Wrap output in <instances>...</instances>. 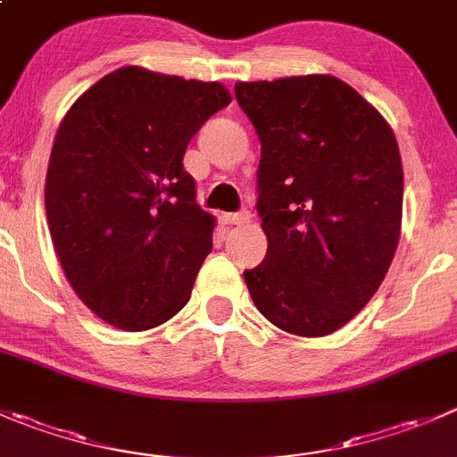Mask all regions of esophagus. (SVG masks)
I'll use <instances>...</instances> for the list:
<instances>
[{"label": "esophagus", "mask_w": 457, "mask_h": 457, "mask_svg": "<svg viewBox=\"0 0 457 457\" xmlns=\"http://www.w3.org/2000/svg\"><path fill=\"white\" fill-rule=\"evenodd\" d=\"M250 219H252V214L247 210L237 212V214H225L223 216V220L228 225H245V223H250Z\"/></svg>", "instance_id": "34e87169"}]
</instances>
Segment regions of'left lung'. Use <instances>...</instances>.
Masks as SVG:
<instances>
[{"instance_id":"1","label":"left lung","mask_w":457,"mask_h":457,"mask_svg":"<svg viewBox=\"0 0 457 457\" xmlns=\"http://www.w3.org/2000/svg\"><path fill=\"white\" fill-rule=\"evenodd\" d=\"M261 140L256 212L268 252L245 270L268 321L323 337L378 292L395 256L404 174L382 113L332 75L237 82Z\"/></svg>"}]
</instances>
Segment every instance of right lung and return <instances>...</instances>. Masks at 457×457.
Instances as JSON below:
<instances>
[{
    "instance_id": "right-lung-1",
    "label": "right lung",
    "mask_w": 457,
    "mask_h": 457,
    "mask_svg": "<svg viewBox=\"0 0 457 457\" xmlns=\"http://www.w3.org/2000/svg\"><path fill=\"white\" fill-rule=\"evenodd\" d=\"M232 102L219 82L125 66L75 100L46 171V219L82 303L122 330H149L189 301L214 216L183 170L189 140Z\"/></svg>"
}]
</instances>
